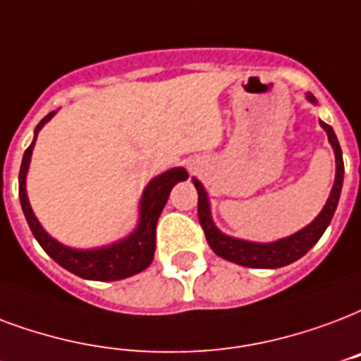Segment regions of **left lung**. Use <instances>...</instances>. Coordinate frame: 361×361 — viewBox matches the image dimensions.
<instances>
[{"label":"left lung","mask_w":361,"mask_h":361,"mask_svg":"<svg viewBox=\"0 0 361 361\" xmlns=\"http://www.w3.org/2000/svg\"><path fill=\"white\" fill-rule=\"evenodd\" d=\"M309 100L314 102V96L309 94ZM320 125L327 132L329 144L334 145L335 159H337V176H335L334 189H331V195H329L324 210L320 212V216L316 217L312 224L307 225L305 229H301L295 235L288 236V238H282L279 242H271V244H254V242L238 240V238H231V236L221 235L214 227V224H212L206 191L200 185V181L192 180V183L197 187V192H199V210L197 212H199L200 227L204 231L206 240H208L210 247L219 257L233 261L236 265L252 267V269H279V267L290 265V263L297 261L299 257H302V255L309 252L310 247L314 246L316 242L320 240V236L327 229V225H329V221H331V217L335 214V208H337V202H339L341 187H343V174H345L343 153H341V145L337 142L334 128L326 125V123H320Z\"/></svg>","instance_id":"obj_1"}]
</instances>
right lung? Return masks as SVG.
<instances>
[{
    "instance_id": "obj_1",
    "label": "right lung",
    "mask_w": 361,
    "mask_h": 361,
    "mask_svg": "<svg viewBox=\"0 0 361 361\" xmlns=\"http://www.w3.org/2000/svg\"><path fill=\"white\" fill-rule=\"evenodd\" d=\"M52 114L41 119V123L35 126V134L39 128L51 119ZM35 145L30 144L24 157H22L20 174H18V197H20V206L30 229L34 233L35 240L39 246L56 261L66 271L73 272L77 276L87 280H121L126 276H132L136 272H142L151 265L153 261V252H155V229L157 219L161 216L162 208L169 200V195L172 187L178 181L187 180V172L183 169H172L164 174L157 176L155 180L145 187L144 197H142V208H140V225L128 238H125L119 244L102 247V250H71L51 238L47 235L39 221L35 219L34 212L30 208L26 197V172L30 164V157Z\"/></svg>"
}]
</instances>
